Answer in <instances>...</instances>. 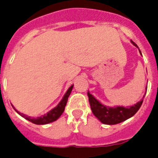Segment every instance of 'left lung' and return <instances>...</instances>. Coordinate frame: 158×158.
I'll use <instances>...</instances> for the list:
<instances>
[{
  "label": "left lung",
  "instance_id": "1",
  "mask_svg": "<svg viewBox=\"0 0 158 158\" xmlns=\"http://www.w3.org/2000/svg\"><path fill=\"white\" fill-rule=\"evenodd\" d=\"M131 42L136 48H138L136 44L134 43L132 40H131ZM139 51L141 54L140 50L139 49ZM88 96L93 114L97 117L102 123L107 124V125H114V124L120 123L122 122L131 118L133 115L135 114V113L139 110L143 103V99H141L136 104H135L134 106H130V107L128 106L127 107H124V106L110 107L101 103L89 92H88Z\"/></svg>",
  "mask_w": 158,
  "mask_h": 158
}]
</instances>
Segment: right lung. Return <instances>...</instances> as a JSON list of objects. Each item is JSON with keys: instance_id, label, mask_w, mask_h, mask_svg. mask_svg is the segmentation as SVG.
Wrapping results in <instances>:
<instances>
[{"instance_id": "add662e5", "label": "right lung", "mask_w": 158, "mask_h": 158, "mask_svg": "<svg viewBox=\"0 0 158 158\" xmlns=\"http://www.w3.org/2000/svg\"><path fill=\"white\" fill-rule=\"evenodd\" d=\"M73 87L74 85H71L70 88H68V90L66 91V92L64 95V97H62L61 101L59 102V104L57 105L56 107H54L53 109L48 111L47 114L42 115L40 117H37V118H33V117L27 116V115L24 114L23 113L19 112L18 110H15V108L13 106V108L15 109V110L19 114L21 115L23 118H24L25 119L28 120L31 123H32L34 124H37V125H44V124H48L50 123H52V122L56 121L57 118H59V117L62 114V113L64 112L65 110V107L66 106V103H67L68 97L70 96V92L72 91Z\"/></svg>"}]
</instances>
